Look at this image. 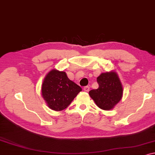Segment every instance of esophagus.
Returning <instances> with one entry per match:
<instances>
[{"instance_id":"1","label":"esophagus","mask_w":155,"mask_h":155,"mask_svg":"<svg viewBox=\"0 0 155 155\" xmlns=\"http://www.w3.org/2000/svg\"><path fill=\"white\" fill-rule=\"evenodd\" d=\"M84 91L85 92H88L90 91V87L88 86V85H87V86H85L84 87Z\"/></svg>"}]
</instances>
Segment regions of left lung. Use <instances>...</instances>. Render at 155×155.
<instances>
[{
    "label": "left lung",
    "instance_id": "left-lung-1",
    "mask_svg": "<svg viewBox=\"0 0 155 155\" xmlns=\"http://www.w3.org/2000/svg\"><path fill=\"white\" fill-rule=\"evenodd\" d=\"M97 81L99 87L91 90L90 96L101 109H112L121 100L123 92L117 74L114 71L102 73L97 78Z\"/></svg>",
    "mask_w": 155,
    "mask_h": 155
}]
</instances>
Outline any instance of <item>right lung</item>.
<instances>
[{"instance_id": "obj_1", "label": "right lung", "mask_w": 155, "mask_h": 155, "mask_svg": "<svg viewBox=\"0 0 155 155\" xmlns=\"http://www.w3.org/2000/svg\"><path fill=\"white\" fill-rule=\"evenodd\" d=\"M81 87L71 81L64 71L53 70L46 76L41 85V94L48 107L62 110L70 104Z\"/></svg>"}]
</instances>
